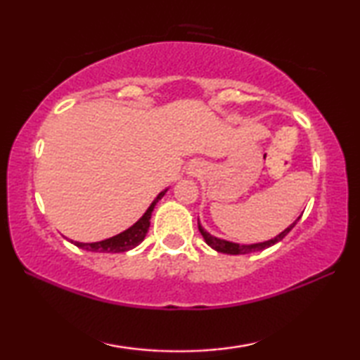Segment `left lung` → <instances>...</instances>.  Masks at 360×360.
<instances>
[{
  "mask_svg": "<svg viewBox=\"0 0 360 360\" xmlns=\"http://www.w3.org/2000/svg\"><path fill=\"white\" fill-rule=\"evenodd\" d=\"M300 219V217H298ZM298 219L297 221L292 224V225H289L288 229H285L284 231H281V233H279L276 238H273V240H270V241H265V243H257V245H236V243H230V241H225V240H219V238H216V236H212V235H210L208 231H206L202 225H200V222H198V230H200V233L203 235V238H205V241L208 243V245L212 248V249H216L217 252H224V254H248V252H254V251H262V249H265V248H268V246H271V245H275V243H278V241H281L285 235L289 233V231L295 227V224L298 222Z\"/></svg>",
  "mask_w": 360,
  "mask_h": 360,
  "instance_id": "obj_1",
  "label": "left lung"
}]
</instances>
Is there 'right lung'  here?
Segmentation results:
<instances>
[{
  "mask_svg": "<svg viewBox=\"0 0 360 360\" xmlns=\"http://www.w3.org/2000/svg\"><path fill=\"white\" fill-rule=\"evenodd\" d=\"M167 191H163L157 195V198L152 202V205L148 208V211L144 212L143 217L139 221L131 225L130 229H127L122 233L112 236V238L103 240V241H96V243H79L75 241V245L81 249H85V251H92V252H125L130 251V249L136 248L139 243L144 240L146 233L149 231V225H150V216L152 211H154V206L157 205L158 200H160L163 195H165Z\"/></svg>",
  "mask_w": 360,
  "mask_h": 360,
  "instance_id": "add662e5",
  "label": "right lung"
}]
</instances>
